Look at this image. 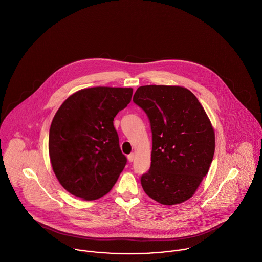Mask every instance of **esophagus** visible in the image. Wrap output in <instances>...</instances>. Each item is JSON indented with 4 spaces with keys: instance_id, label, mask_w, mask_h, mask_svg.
Instances as JSON below:
<instances>
[{
    "instance_id": "obj_1",
    "label": "esophagus",
    "mask_w": 262,
    "mask_h": 262,
    "mask_svg": "<svg viewBox=\"0 0 262 262\" xmlns=\"http://www.w3.org/2000/svg\"><path fill=\"white\" fill-rule=\"evenodd\" d=\"M127 159H128V161H129V162H133V161L135 160V154H134V153L129 154V155L127 156Z\"/></svg>"
}]
</instances>
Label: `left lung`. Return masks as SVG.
Wrapping results in <instances>:
<instances>
[{"label": "left lung", "mask_w": 262, "mask_h": 262, "mask_svg": "<svg viewBox=\"0 0 262 262\" xmlns=\"http://www.w3.org/2000/svg\"><path fill=\"white\" fill-rule=\"evenodd\" d=\"M133 101L145 111L152 130L151 167L141 177L143 189L162 205L187 201L214 153V133L205 109L179 86H142Z\"/></svg>", "instance_id": "obj_1"}]
</instances>
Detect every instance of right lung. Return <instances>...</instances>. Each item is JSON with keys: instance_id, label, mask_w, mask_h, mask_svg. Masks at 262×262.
<instances>
[{"instance_id": "obj_1", "label": "right lung", "mask_w": 262, "mask_h": 262, "mask_svg": "<svg viewBox=\"0 0 262 262\" xmlns=\"http://www.w3.org/2000/svg\"><path fill=\"white\" fill-rule=\"evenodd\" d=\"M132 95V88L83 89L56 111L49 152L57 180L73 195L86 201L102 198L125 167L113 119Z\"/></svg>"}]
</instances>
